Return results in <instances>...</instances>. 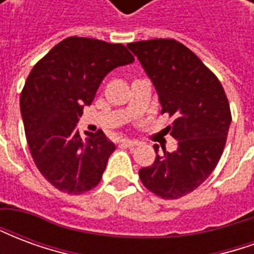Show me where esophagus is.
<instances>
[{"label": "esophagus", "instance_id": "obj_1", "mask_svg": "<svg viewBox=\"0 0 254 254\" xmlns=\"http://www.w3.org/2000/svg\"><path fill=\"white\" fill-rule=\"evenodd\" d=\"M121 143L127 147H137L138 141H132V140H127V138H122Z\"/></svg>", "mask_w": 254, "mask_h": 254}]
</instances>
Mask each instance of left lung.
Wrapping results in <instances>:
<instances>
[{
    "label": "left lung",
    "instance_id": "8db88e82",
    "mask_svg": "<svg viewBox=\"0 0 254 254\" xmlns=\"http://www.w3.org/2000/svg\"><path fill=\"white\" fill-rule=\"evenodd\" d=\"M159 95L162 114L173 118L166 127L178 147L163 148L151 166L138 170L149 191L166 200L189 194L215 170L223 154L231 111L219 78L190 49L176 39L129 43Z\"/></svg>",
    "mask_w": 254,
    "mask_h": 254
}]
</instances>
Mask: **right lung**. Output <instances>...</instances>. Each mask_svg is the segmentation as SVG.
<instances>
[{
	"instance_id": "add662e5",
	"label": "right lung",
	"mask_w": 254,
	"mask_h": 254,
	"mask_svg": "<svg viewBox=\"0 0 254 254\" xmlns=\"http://www.w3.org/2000/svg\"><path fill=\"white\" fill-rule=\"evenodd\" d=\"M133 61L121 43L69 36L28 74L20 95L25 137L38 170L60 191L83 194L102 180L116 145L102 130L83 138L76 124L106 74Z\"/></svg>"
}]
</instances>
